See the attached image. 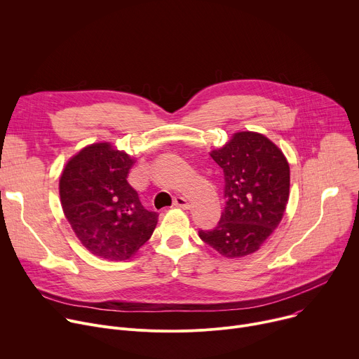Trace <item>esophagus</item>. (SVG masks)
<instances>
[{
  "mask_svg": "<svg viewBox=\"0 0 359 359\" xmlns=\"http://www.w3.org/2000/svg\"><path fill=\"white\" fill-rule=\"evenodd\" d=\"M174 205L178 207V208H182V210H189V208H191V204L185 200L184 196H177Z\"/></svg>",
  "mask_w": 359,
  "mask_h": 359,
  "instance_id": "obj_1",
  "label": "esophagus"
}]
</instances>
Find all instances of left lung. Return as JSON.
I'll return each instance as SVG.
<instances>
[{"label":"left lung","instance_id":"obj_1","mask_svg":"<svg viewBox=\"0 0 359 359\" xmlns=\"http://www.w3.org/2000/svg\"><path fill=\"white\" fill-rule=\"evenodd\" d=\"M225 178V210L212 231L200 238L225 258L254 254L280 225L290 198V164L269 138L235 133L210 152Z\"/></svg>","mask_w":359,"mask_h":359}]
</instances>
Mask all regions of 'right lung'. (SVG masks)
Segmentation results:
<instances>
[{"label":"right lung","instance_id":"1","mask_svg":"<svg viewBox=\"0 0 359 359\" xmlns=\"http://www.w3.org/2000/svg\"><path fill=\"white\" fill-rule=\"evenodd\" d=\"M134 163L111 142H94L72 155L60 177L61 207L72 231L91 254L108 261L130 259L158 222L127 181Z\"/></svg>","mask_w":359,"mask_h":359}]
</instances>
